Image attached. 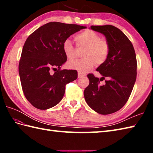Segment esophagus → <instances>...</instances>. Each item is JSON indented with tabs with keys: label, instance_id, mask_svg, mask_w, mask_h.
Masks as SVG:
<instances>
[{
	"label": "esophagus",
	"instance_id": "esophagus-1",
	"mask_svg": "<svg viewBox=\"0 0 153 153\" xmlns=\"http://www.w3.org/2000/svg\"><path fill=\"white\" fill-rule=\"evenodd\" d=\"M84 76H85V74H83L82 72H80V71H78V78H82V77Z\"/></svg>",
	"mask_w": 153,
	"mask_h": 153
}]
</instances>
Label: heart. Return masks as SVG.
I'll list each match as a JSON object with an SVG mask.
<instances>
[{
  "instance_id": "1",
  "label": "heart",
  "mask_w": 153,
  "mask_h": 153,
  "mask_svg": "<svg viewBox=\"0 0 153 153\" xmlns=\"http://www.w3.org/2000/svg\"><path fill=\"white\" fill-rule=\"evenodd\" d=\"M76 45L79 48H85L82 59L76 60L68 62L70 69L76 70L82 73L87 72L95 66L96 62L102 64L106 60L110 53V45L105 39L90 30H87L76 34L74 37ZM65 56L69 60L76 57V48L70 39H66L62 44Z\"/></svg>"
}]
</instances>
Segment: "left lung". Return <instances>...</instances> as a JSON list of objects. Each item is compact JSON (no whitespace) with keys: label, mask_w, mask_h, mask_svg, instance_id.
<instances>
[{"label":"left lung","mask_w":153,"mask_h":153,"mask_svg":"<svg viewBox=\"0 0 153 153\" xmlns=\"http://www.w3.org/2000/svg\"><path fill=\"white\" fill-rule=\"evenodd\" d=\"M91 30L102 33L110 45V53L105 62L97 68L99 79L93 74L87 77L89 84L84 90L85 101L100 114L118 111L128 101L137 76V59L131 42L113 25H91ZM106 79L103 86L100 80Z\"/></svg>","instance_id":"1"}]
</instances>
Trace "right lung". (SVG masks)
Listing matches in <instances>:
<instances>
[{
	"instance_id": "obj_1",
	"label": "right lung",
	"mask_w": 153,
	"mask_h": 153,
	"mask_svg": "<svg viewBox=\"0 0 153 153\" xmlns=\"http://www.w3.org/2000/svg\"><path fill=\"white\" fill-rule=\"evenodd\" d=\"M86 27L53 22L39 27L25 41L19 62V75L25 98L40 110L56 106L66 85L77 78L75 70H61L67 60L63 42ZM51 70L55 72L50 74Z\"/></svg>"
}]
</instances>
